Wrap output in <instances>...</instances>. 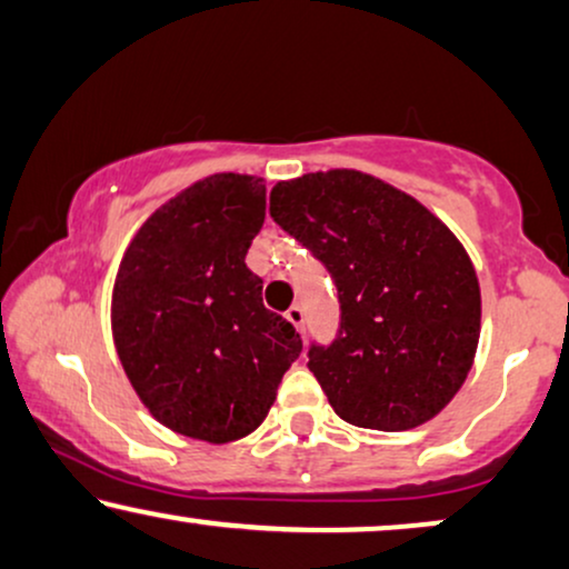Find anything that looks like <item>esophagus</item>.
Returning a JSON list of instances; mask_svg holds the SVG:
<instances>
[{"label":"esophagus","instance_id":"esophagus-1","mask_svg":"<svg viewBox=\"0 0 569 569\" xmlns=\"http://www.w3.org/2000/svg\"><path fill=\"white\" fill-rule=\"evenodd\" d=\"M286 320H289L299 332H305V309L299 305H293L289 312H286Z\"/></svg>","mask_w":569,"mask_h":569}]
</instances>
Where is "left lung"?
<instances>
[{
  "mask_svg": "<svg viewBox=\"0 0 569 569\" xmlns=\"http://www.w3.org/2000/svg\"><path fill=\"white\" fill-rule=\"evenodd\" d=\"M270 216L338 286L340 330L309 348V369L340 419L421 427L473 367L481 291L456 233L372 173L330 169L278 181Z\"/></svg>",
  "mask_w": 569,
  "mask_h": 569,
  "instance_id": "1",
  "label": "left lung"
}]
</instances>
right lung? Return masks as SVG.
Here are the masks:
<instances>
[{
    "mask_svg": "<svg viewBox=\"0 0 569 569\" xmlns=\"http://www.w3.org/2000/svg\"><path fill=\"white\" fill-rule=\"evenodd\" d=\"M264 223V181L213 173L156 210L127 247L111 332L142 406L210 445L254 431L301 353L291 322L262 305L244 257Z\"/></svg>",
    "mask_w": 569,
    "mask_h": 569,
    "instance_id": "right-lung-1",
    "label": "right lung"
}]
</instances>
